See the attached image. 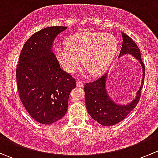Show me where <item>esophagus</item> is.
<instances>
[{
    "instance_id": "obj_1",
    "label": "esophagus",
    "mask_w": 158,
    "mask_h": 158,
    "mask_svg": "<svg viewBox=\"0 0 158 158\" xmlns=\"http://www.w3.org/2000/svg\"><path fill=\"white\" fill-rule=\"evenodd\" d=\"M76 85H77L78 87H80V88H83L84 86L83 82L80 80H77V82H76Z\"/></svg>"
}]
</instances>
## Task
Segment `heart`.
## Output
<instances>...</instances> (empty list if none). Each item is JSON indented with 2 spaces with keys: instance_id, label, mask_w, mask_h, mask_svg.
Listing matches in <instances>:
<instances>
[{
  "instance_id": "b5f03b06",
  "label": "heart",
  "mask_w": 158,
  "mask_h": 158,
  "mask_svg": "<svg viewBox=\"0 0 158 158\" xmlns=\"http://www.w3.org/2000/svg\"><path fill=\"white\" fill-rule=\"evenodd\" d=\"M67 47L56 49L58 60L64 69L73 73L79 67L80 59L84 68L92 76L104 73L112 62L118 49V40L108 33H77L68 38Z\"/></svg>"
}]
</instances>
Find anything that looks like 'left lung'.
<instances>
[{"label":"left lung","mask_w":158,"mask_h":158,"mask_svg":"<svg viewBox=\"0 0 158 158\" xmlns=\"http://www.w3.org/2000/svg\"><path fill=\"white\" fill-rule=\"evenodd\" d=\"M122 35L123 42L118 57L125 54H131L139 61L143 69L142 82L139 90L137 92L135 99L124 106L114 102L108 95L106 86L107 73L97 80L85 84L84 91L87 111L95 122L103 126L116 125L126 118L129 113L136 107L139 102L141 89L144 85L145 66L141 60L140 49L130 36L125 33H122Z\"/></svg>","instance_id":"obj_1"}]
</instances>
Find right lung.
Segmentation results:
<instances>
[{
  "instance_id": "right-lung-1",
  "label": "right lung",
  "mask_w": 158,
  "mask_h": 158,
  "mask_svg": "<svg viewBox=\"0 0 158 158\" xmlns=\"http://www.w3.org/2000/svg\"><path fill=\"white\" fill-rule=\"evenodd\" d=\"M66 27H49L36 32L23 45L16 70L20 98L29 114L50 125L66 114L76 80L60 68L52 43Z\"/></svg>"
}]
</instances>
